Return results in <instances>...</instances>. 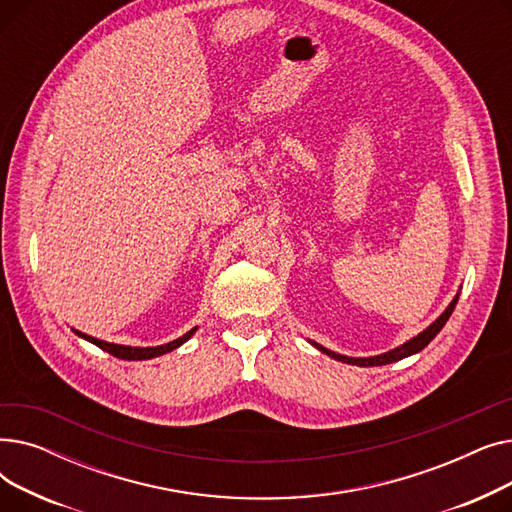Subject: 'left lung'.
Returning <instances> with one entry per match:
<instances>
[{
  "instance_id": "8db88e82",
  "label": "left lung",
  "mask_w": 512,
  "mask_h": 512,
  "mask_svg": "<svg viewBox=\"0 0 512 512\" xmlns=\"http://www.w3.org/2000/svg\"><path fill=\"white\" fill-rule=\"evenodd\" d=\"M456 301H459V294H456V297L452 299V303L448 305V309L434 321L432 326H429L425 332H421L419 336H415L413 340H409V342H405L402 346H398V348H394V351H388V353H384V355H378V357H369V359H353V357H344V355H336V353H332V351H328V348H324V346H319V344H315L313 342V346L315 348H319L321 353H326V355H330V357H334L336 361H342V363H351V365H359V367H371V365H388V363H394V361H400V359H405V357H409V355H415V353H419V351H423V348L432 342L434 338H436V334L444 328V324L448 321V317L452 315V311H454V307H456Z\"/></svg>"
}]
</instances>
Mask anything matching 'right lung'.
I'll use <instances>...</instances> for the list:
<instances>
[{"mask_svg":"<svg viewBox=\"0 0 512 512\" xmlns=\"http://www.w3.org/2000/svg\"><path fill=\"white\" fill-rule=\"evenodd\" d=\"M195 330H197V328H193L191 332H186L184 336H180V338H176V340H172V342H168V344L151 346V348H132V346L112 344V342H103V340H97V338H93V336H87V334H83V332H76V330H74V332H76L78 336H83L85 340L93 342L95 346H99L101 351L110 353V355H114V357H118V359H126V361H141V359H153V357H159V355H166V353L174 351V348H178L182 342H186L188 338H191V336L195 334Z\"/></svg>","mask_w":512,"mask_h":512,"instance_id":"obj_1","label":"right lung"}]
</instances>
